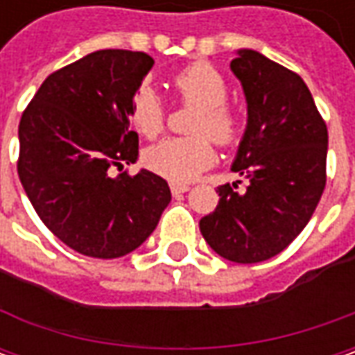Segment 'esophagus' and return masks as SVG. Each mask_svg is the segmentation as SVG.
Masks as SVG:
<instances>
[{
  "label": "esophagus",
  "instance_id": "1",
  "mask_svg": "<svg viewBox=\"0 0 355 355\" xmlns=\"http://www.w3.org/2000/svg\"><path fill=\"white\" fill-rule=\"evenodd\" d=\"M170 189H171V193H173V196H182V193H185V191L189 189V185H187V184H175V182H173V184H170Z\"/></svg>",
  "mask_w": 355,
  "mask_h": 355
}]
</instances>
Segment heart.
<instances>
[{"label":"heart","mask_w":355,"mask_h":355,"mask_svg":"<svg viewBox=\"0 0 355 355\" xmlns=\"http://www.w3.org/2000/svg\"><path fill=\"white\" fill-rule=\"evenodd\" d=\"M173 89L184 104L198 106L189 132L193 136L168 138L144 152V164L150 171L170 182H191L215 159L213 140L229 148L241 138L243 122L237 108L227 103L229 85L209 62H193L173 76ZM130 122L144 138H156L166 126V106L150 87L134 94Z\"/></svg>","instance_id":"obj_1"}]
</instances>
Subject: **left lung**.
Segmentation results:
<instances>
[{"mask_svg":"<svg viewBox=\"0 0 355 355\" xmlns=\"http://www.w3.org/2000/svg\"><path fill=\"white\" fill-rule=\"evenodd\" d=\"M247 96L249 122L233 171L249 184L219 185L215 211L199 229L233 263H261L306 227L326 187L328 128L304 80L257 51L231 61ZM241 184V182H239Z\"/></svg>","mask_w":355,"mask_h":355,"instance_id":"8db88e82","label":"left lung"}]
</instances>
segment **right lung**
Returning <instances> with one entry per match:
<instances>
[{"mask_svg": "<svg viewBox=\"0 0 355 355\" xmlns=\"http://www.w3.org/2000/svg\"><path fill=\"white\" fill-rule=\"evenodd\" d=\"M152 67L146 53L94 51L51 73L21 114V185L49 231L80 254L138 249L170 203L168 182L152 171L110 178L138 157L130 106Z\"/></svg>", "mask_w": 355, "mask_h": 355, "instance_id": "obj_1", "label": "right lung"}]
</instances>
